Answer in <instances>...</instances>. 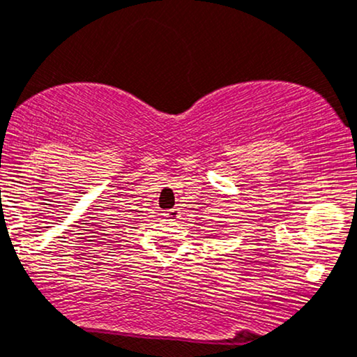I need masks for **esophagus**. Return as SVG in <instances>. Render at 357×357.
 Here are the masks:
<instances>
[{"mask_svg": "<svg viewBox=\"0 0 357 357\" xmlns=\"http://www.w3.org/2000/svg\"><path fill=\"white\" fill-rule=\"evenodd\" d=\"M178 215H180L178 209H170V211L163 212V218H165L167 221H177V219H178Z\"/></svg>", "mask_w": 357, "mask_h": 357, "instance_id": "1", "label": "esophagus"}]
</instances>
